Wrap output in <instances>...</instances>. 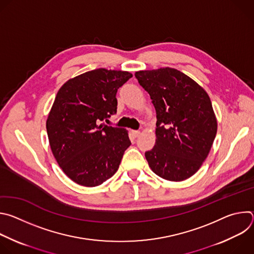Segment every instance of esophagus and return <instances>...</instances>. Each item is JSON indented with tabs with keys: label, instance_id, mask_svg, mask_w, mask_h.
I'll list each match as a JSON object with an SVG mask.
<instances>
[{
	"label": "esophagus",
	"instance_id": "esophagus-1",
	"mask_svg": "<svg viewBox=\"0 0 254 254\" xmlns=\"http://www.w3.org/2000/svg\"><path fill=\"white\" fill-rule=\"evenodd\" d=\"M131 133H132V135H133L134 137H136V136L139 135L140 131H139V130H131Z\"/></svg>",
	"mask_w": 254,
	"mask_h": 254
}]
</instances>
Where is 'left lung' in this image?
<instances>
[{"mask_svg":"<svg viewBox=\"0 0 254 254\" xmlns=\"http://www.w3.org/2000/svg\"><path fill=\"white\" fill-rule=\"evenodd\" d=\"M134 76L157 114L155 147L144 154L150 168L174 182L190 178L207 158L217 132L209 95L174 68L141 70Z\"/></svg>","mask_w":254,"mask_h":254,"instance_id":"1","label":"left lung"}]
</instances>
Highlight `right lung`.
I'll return each instance as SVG.
<instances>
[{
	"label": "right lung",
	"instance_id": "add662e5",
	"mask_svg": "<svg viewBox=\"0 0 254 254\" xmlns=\"http://www.w3.org/2000/svg\"><path fill=\"white\" fill-rule=\"evenodd\" d=\"M132 74L94 69L69 79L58 90L46 128L58 165L73 182L95 187L118 171L130 146L127 131L101 124L117 114V92Z\"/></svg>",
	"mask_w": 254,
	"mask_h": 254
}]
</instances>
